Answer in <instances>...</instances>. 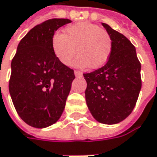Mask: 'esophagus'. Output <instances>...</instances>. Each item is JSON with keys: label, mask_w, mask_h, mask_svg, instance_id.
Returning <instances> with one entry per match:
<instances>
[{"label": "esophagus", "mask_w": 157, "mask_h": 157, "mask_svg": "<svg viewBox=\"0 0 157 157\" xmlns=\"http://www.w3.org/2000/svg\"><path fill=\"white\" fill-rule=\"evenodd\" d=\"M74 74H75L76 77H80V76H82V72L79 71V70H75V71H74Z\"/></svg>", "instance_id": "esophagus-1"}]
</instances>
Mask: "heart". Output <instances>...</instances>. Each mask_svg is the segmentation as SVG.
Instances as JSON below:
<instances>
[{"label":"heart","mask_w":157,"mask_h":157,"mask_svg":"<svg viewBox=\"0 0 157 157\" xmlns=\"http://www.w3.org/2000/svg\"><path fill=\"white\" fill-rule=\"evenodd\" d=\"M112 39L99 26L82 21L69 25L65 34L57 32L52 36L51 48L55 57L63 65H69L76 55L73 65L79 68L98 69L103 67L112 52Z\"/></svg>","instance_id":"1"}]
</instances>
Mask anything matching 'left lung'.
Here are the masks:
<instances>
[{
	"instance_id": "1",
	"label": "left lung",
	"mask_w": 157,
	"mask_h": 157,
	"mask_svg": "<svg viewBox=\"0 0 157 157\" xmlns=\"http://www.w3.org/2000/svg\"><path fill=\"white\" fill-rule=\"evenodd\" d=\"M112 39V52L100 69L85 73V97L94 118L113 125L127 118L135 108L142 86L141 63L127 37L102 23Z\"/></svg>"
}]
</instances>
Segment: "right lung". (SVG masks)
<instances>
[{
  "label": "right lung",
  "instance_id": "1",
  "mask_svg": "<svg viewBox=\"0 0 157 157\" xmlns=\"http://www.w3.org/2000/svg\"><path fill=\"white\" fill-rule=\"evenodd\" d=\"M70 22L50 19L36 25L21 39L11 60V100L20 117L33 128L53 125L65 108L75 75L55 57L51 39L59 27Z\"/></svg>",
  "mask_w": 157,
  "mask_h": 157
}]
</instances>
